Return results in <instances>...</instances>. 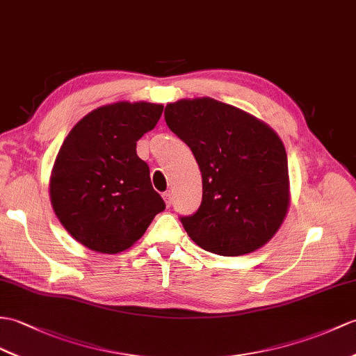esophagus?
<instances>
[{
    "mask_svg": "<svg viewBox=\"0 0 356 356\" xmlns=\"http://www.w3.org/2000/svg\"><path fill=\"white\" fill-rule=\"evenodd\" d=\"M163 200H165V204H167V208H170L171 203H172V197L170 193H163Z\"/></svg>",
    "mask_w": 356,
    "mask_h": 356,
    "instance_id": "esophagus-1",
    "label": "esophagus"
}]
</instances>
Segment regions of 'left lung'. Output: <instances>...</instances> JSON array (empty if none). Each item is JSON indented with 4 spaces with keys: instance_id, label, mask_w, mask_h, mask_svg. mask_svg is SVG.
<instances>
[{
    "instance_id": "left-lung-1",
    "label": "left lung",
    "mask_w": 356,
    "mask_h": 356,
    "mask_svg": "<svg viewBox=\"0 0 356 356\" xmlns=\"http://www.w3.org/2000/svg\"><path fill=\"white\" fill-rule=\"evenodd\" d=\"M165 121L202 171L200 208L180 217L189 238L221 256H241L270 241L290 206L286 152L276 131L209 97L167 104Z\"/></svg>"
}]
</instances>
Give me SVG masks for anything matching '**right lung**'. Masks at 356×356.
Here are the masks:
<instances>
[{"instance_id":"obj_1","label":"right lung","mask_w":356,"mask_h":356,"mask_svg":"<svg viewBox=\"0 0 356 356\" xmlns=\"http://www.w3.org/2000/svg\"><path fill=\"white\" fill-rule=\"evenodd\" d=\"M162 104L120 102L81 118L65 138L49 197L68 234L100 253L127 250L165 209L136 140L154 129Z\"/></svg>"}]
</instances>
